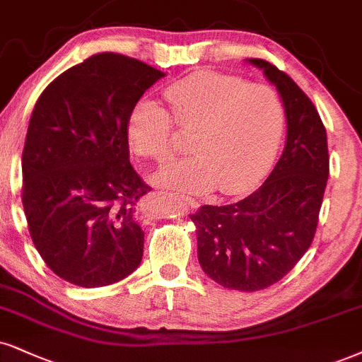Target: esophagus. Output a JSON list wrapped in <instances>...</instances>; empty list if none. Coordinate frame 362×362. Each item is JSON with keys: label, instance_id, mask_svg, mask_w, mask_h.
<instances>
[{"label": "esophagus", "instance_id": "34e87169", "mask_svg": "<svg viewBox=\"0 0 362 362\" xmlns=\"http://www.w3.org/2000/svg\"><path fill=\"white\" fill-rule=\"evenodd\" d=\"M180 198H181L182 202H185L186 204H188V206H191V208H198V206H199L198 202H196L194 198H188V196H185V194H181Z\"/></svg>", "mask_w": 362, "mask_h": 362}]
</instances>
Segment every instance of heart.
I'll list each match as a JSON object with an SVG mask.
<instances>
[{"label":"heart","mask_w":362,"mask_h":362,"mask_svg":"<svg viewBox=\"0 0 362 362\" xmlns=\"http://www.w3.org/2000/svg\"><path fill=\"white\" fill-rule=\"evenodd\" d=\"M171 115L154 100H141L127 122L141 158L164 164L176 154L175 124L193 132L191 158L158 174L160 185L186 193L216 188L242 193L270 166L282 139L285 110L274 88L233 75L199 72L164 90Z\"/></svg>","instance_id":"1"}]
</instances>
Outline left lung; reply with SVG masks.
<instances>
[{"label":"left lung","mask_w":362,"mask_h":362,"mask_svg":"<svg viewBox=\"0 0 362 362\" xmlns=\"http://www.w3.org/2000/svg\"><path fill=\"white\" fill-rule=\"evenodd\" d=\"M263 70L282 97L287 117L284 153L265 182L240 202L204 204L189 215L204 274L226 288L255 292L284 279L314 240L329 177L327 134L304 90L262 58Z\"/></svg>","instance_id":"8db88e82"}]
</instances>
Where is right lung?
<instances>
[{
	"instance_id": "add662e5",
	"label": "right lung",
	"mask_w": 362,
	"mask_h": 362,
	"mask_svg": "<svg viewBox=\"0 0 362 362\" xmlns=\"http://www.w3.org/2000/svg\"><path fill=\"white\" fill-rule=\"evenodd\" d=\"M164 72L97 53L45 88L31 112L21 171L31 240L53 274L105 287L139 267L142 196L129 160V115Z\"/></svg>"
}]
</instances>
